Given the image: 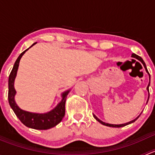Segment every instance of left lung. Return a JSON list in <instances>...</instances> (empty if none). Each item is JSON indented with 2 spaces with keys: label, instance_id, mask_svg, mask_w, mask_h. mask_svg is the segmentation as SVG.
<instances>
[{
  "label": "left lung",
  "instance_id": "8db88e82",
  "mask_svg": "<svg viewBox=\"0 0 155 155\" xmlns=\"http://www.w3.org/2000/svg\"><path fill=\"white\" fill-rule=\"evenodd\" d=\"M132 57H133V58H137V60H139V61H141L142 63H143V66H144V68H145V70H146V72H147V73H148V70H147V68H146V65H145V64L144 61L143 60V58H142L141 57H140V56L137 55V54H132ZM148 75H149V79H150V74H149V73H148ZM149 85H150V82H149V84H148V87H147V90H148V99H149V91H148V87H149ZM148 101H147V102H148ZM140 115H141V114H140ZM140 115H139V116L137 117V118H136L135 119H134V120H133V121H129V122H127V123H125V124H108V123H105V122H104V121H101V120H100L99 118H98L96 116V115H94V118H95V119L97 120V121H99V122L101 123V124H104V125H105V126H108V127H124V126L127 125V124H131V123H134V121H135L136 120H137V118H138L139 117H140Z\"/></svg>",
  "mask_w": 155,
  "mask_h": 155
}]
</instances>
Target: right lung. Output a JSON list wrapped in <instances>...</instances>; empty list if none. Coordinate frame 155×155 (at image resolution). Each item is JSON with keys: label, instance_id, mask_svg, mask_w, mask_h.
Listing matches in <instances>:
<instances>
[{"label": "right lung", "instance_id": "add662e5", "mask_svg": "<svg viewBox=\"0 0 155 155\" xmlns=\"http://www.w3.org/2000/svg\"><path fill=\"white\" fill-rule=\"evenodd\" d=\"M36 43H34L31 47H32ZM25 50L23 52L20 54L17 60L15 61L14 66L11 71L10 76H9L8 81V101L10 104V107L15 112V115L18 117V119L21 121L23 124L30 128L36 130H48L53 127L56 126L61 121L65 115V102L67 100V96L70 92V90L66 91L61 94L62 100L56 107H54L52 110L46 113H34V112H30L27 111L22 110L17 106L15 101V95L16 91L14 87V82H15V76H16L17 70H18V65L21 58L23 54L25 53L26 51L29 49L30 48Z\"/></svg>", "mask_w": 155, "mask_h": 155}]
</instances>
